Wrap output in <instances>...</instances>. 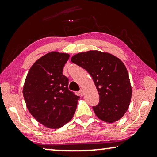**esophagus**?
<instances>
[{
	"mask_svg": "<svg viewBox=\"0 0 157 157\" xmlns=\"http://www.w3.org/2000/svg\"><path fill=\"white\" fill-rule=\"evenodd\" d=\"M79 95H80L81 96H84V89H80V91H79Z\"/></svg>",
	"mask_w": 157,
	"mask_h": 157,
	"instance_id": "obj_1",
	"label": "esophagus"
}]
</instances>
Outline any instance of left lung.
I'll list each match as a JSON object with an SVG mask.
<instances>
[{
    "instance_id": "1",
    "label": "left lung",
    "mask_w": 157,
    "mask_h": 157,
    "mask_svg": "<svg viewBox=\"0 0 157 157\" xmlns=\"http://www.w3.org/2000/svg\"><path fill=\"white\" fill-rule=\"evenodd\" d=\"M71 61L88 72L99 94V103L93 106L98 117L113 123L127 111L132 95L128 73L120 59L97 50L77 54Z\"/></svg>"
}]
</instances>
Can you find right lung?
<instances>
[{"instance_id":"obj_1","label":"right lung","mask_w":157,"mask_h":157,"mask_svg":"<svg viewBox=\"0 0 157 157\" xmlns=\"http://www.w3.org/2000/svg\"><path fill=\"white\" fill-rule=\"evenodd\" d=\"M69 54L52 52L35 62L27 74L23 95L27 108L38 122L51 128L73 118L79 96L68 89L63 69Z\"/></svg>"}]
</instances>
